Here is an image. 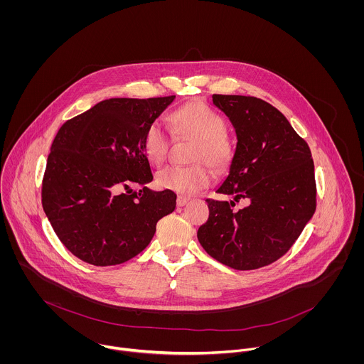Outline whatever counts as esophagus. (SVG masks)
Returning a JSON list of instances; mask_svg holds the SVG:
<instances>
[{"mask_svg": "<svg viewBox=\"0 0 364 364\" xmlns=\"http://www.w3.org/2000/svg\"><path fill=\"white\" fill-rule=\"evenodd\" d=\"M188 202H189V199H188L186 196H178V199H176V205H178L179 208L185 206Z\"/></svg>", "mask_w": 364, "mask_h": 364, "instance_id": "34e87169", "label": "esophagus"}]
</instances>
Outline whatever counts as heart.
<instances>
[{"label": "heart", "instance_id": "heart-1", "mask_svg": "<svg viewBox=\"0 0 364 364\" xmlns=\"http://www.w3.org/2000/svg\"><path fill=\"white\" fill-rule=\"evenodd\" d=\"M172 132L182 137L195 140L191 150L189 166L169 165L156 173L159 188L179 195H193L213 182V171L230 165L234 156V144L227 134L224 117L203 102H193L176 109L169 116ZM171 147V134L165 126L154 120L143 134V150L156 165L165 161Z\"/></svg>", "mask_w": 364, "mask_h": 364}]
</instances>
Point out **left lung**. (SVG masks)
<instances>
[{
	"label": "left lung",
	"mask_w": 364,
	"mask_h": 364,
	"mask_svg": "<svg viewBox=\"0 0 364 364\" xmlns=\"http://www.w3.org/2000/svg\"><path fill=\"white\" fill-rule=\"evenodd\" d=\"M237 133L230 173L217 193L250 205L208 199V220L198 238L211 258L237 270H254L282 258L316 208L309 144L284 114L259 98L213 95Z\"/></svg>",
	"instance_id": "obj_1"
}]
</instances>
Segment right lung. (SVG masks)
I'll return each mask as SVG.
<instances>
[{
	"instance_id": "obj_1",
	"label": "right lung",
	"mask_w": 364,
	"mask_h": 364,
	"mask_svg": "<svg viewBox=\"0 0 364 364\" xmlns=\"http://www.w3.org/2000/svg\"><path fill=\"white\" fill-rule=\"evenodd\" d=\"M175 100L112 98L67 120L54 137L42 182V205L54 232L77 258L119 264L151 242L176 195L154 192L143 150L147 126ZM133 183L144 189L134 193Z\"/></svg>"
}]
</instances>
